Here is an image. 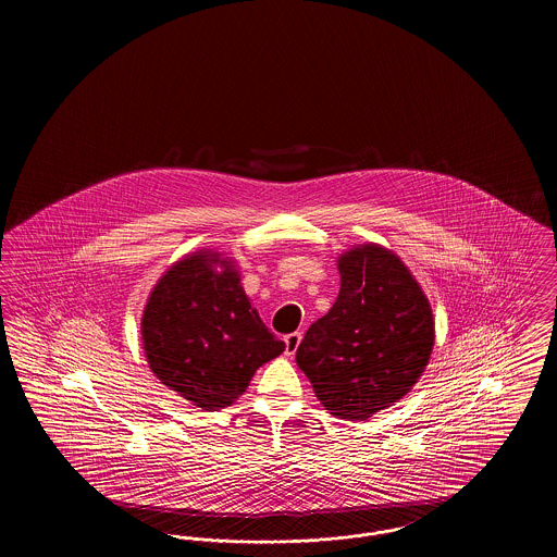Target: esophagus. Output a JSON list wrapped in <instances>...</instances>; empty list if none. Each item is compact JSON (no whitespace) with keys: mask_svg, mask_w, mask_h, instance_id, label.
<instances>
[{"mask_svg":"<svg viewBox=\"0 0 557 557\" xmlns=\"http://www.w3.org/2000/svg\"><path fill=\"white\" fill-rule=\"evenodd\" d=\"M300 341H302V334H300V332H292V334H288V336L284 338V343H286V355H288V357H292V355L296 352Z\"/></svg>","mask_w":557,"mask_h":557,"instance_id":"esophagus-1","label":"esophagus"}]
</instances>
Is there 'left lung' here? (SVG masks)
<instances>
[{
	"label": "left lung",
	"instance_id": "1",
	"mask_svg": "<svg viewBox=\"0 0 557 557\" xmlns=\"http://www.w3.org/2000/svg\"><path fill=\"white\" fill-rule=\"evenodd\" d=\"M341 292L296 350L321 405L343 420H368L405 397L432 345V309L391 250L366 244L338 261Z\"/></svg>",
	"mask_w": 557,
	"mask_h": 557
}]
</instances>
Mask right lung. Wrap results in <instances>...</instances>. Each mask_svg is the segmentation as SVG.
Returning a JSON list of instances; mask_svg holds the SVG:
<instances>
[{
	"mask_svg": "<svg viewBox=\"0 0 557 557\" xmlns=\"http://www.w3.org/2000/svg\"><path fill=\"white\" fill-rule=\"evenodd\" d=\"M141 341L160 382L205 411L230 407L255 371L286 348L250 307L238 271L216 252H196L160 277Z\"/></svg>",
	"mask_w": 557,
	"mask_h": 557,
	"instance_id": "obj_1",
	"label": "right lung"
}]
</instances>
